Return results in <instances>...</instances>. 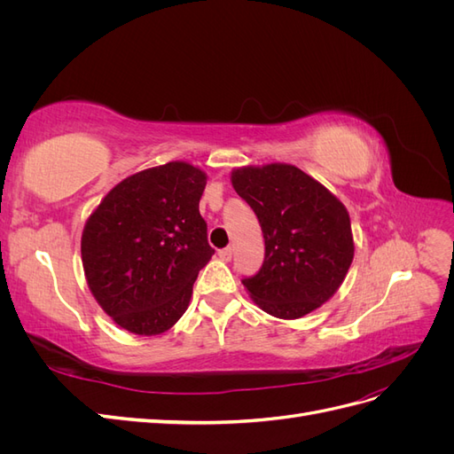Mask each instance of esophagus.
I'll use <instances>...</instances> for the list:
<instances>
[{"label":"esophagus","mask_w":454,"mask_h":454,"mask_svg":"<svg viewBox=\"0 0 454 454\" xmlns=\"http://www.w3.org/2000/svg\"><path fill=\"white\" fill-rule=\"evenodd\" d=\"M217 255H219V259H223V261H229V259L232 257V248H231V246H227V248H223V250H219V252H217Z\"/></svg>","instance_id":"1"}]
</instances>
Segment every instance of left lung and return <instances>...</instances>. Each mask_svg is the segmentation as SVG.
Masks as SVG:
<instances>
[{"label":"left lung","instance_id":"1","mask_svg":"<svg viewBox=\"0 0 454 454\" xmlns=\"http://www.w3.org/2000/svg\"><path fill=\"white\" fill-rule=\"evenodd\" d=\"M231 182L265 239L263 267L242 280L255 305L282 320L322 307L354 259L345 204L294 164L242 167L232 170Z\"/></svg>","mask_w":454,"mask_h":454}]
</instances>
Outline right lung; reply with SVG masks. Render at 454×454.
<instances>
[{
    "mask_svg": "<svg viewBox=\"0 0 454 454\" xmlns=\"http://www.w3.org/2000/svg\"><path fill=\"white\" fill-rule=\"evenodd\" d=\"M204 187L200 168L172 160L129 176L87 219L81 259L89 290L127 332L164 333L187 310L214 255L199 212Z\"/></svg>",
    "mask_w": 454,
    "mask_h": 454,
    "instance_id": "obj_1",
    "label": "right lung"
}]
</instances>
